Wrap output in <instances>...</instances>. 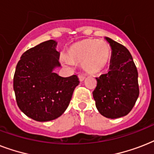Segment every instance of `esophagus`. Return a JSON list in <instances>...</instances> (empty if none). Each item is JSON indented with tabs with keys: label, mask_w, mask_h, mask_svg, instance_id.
<instances>
[{
	"label": "esophagus",
	"mask_w": 154,
	"mask_h": 154,
	"mask_svg": "<svg viewBox=\"0 0 154 154\" xmlns=\"http://www.w3.org/2000/svg\"><path fill=\"white\" fill-rule=\"evenodd\" d=\"M78 78H79V80L81 82H82V81H84L85 78V76L83 73H79V74H78Z\"/></svg>",
	"instance_id": "esophagus-1"
}]
</instances>
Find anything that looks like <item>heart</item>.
I'll use <instances>...</instances> for the list:
<instances>
[{
    "label": "heart",
    "mask_w": 154,
    "mask_h": 154,
    "mask_svg": "<svg viewBox=\"0 0 154 154\" xmlns=\"http://www.w3.org/2000/svg\"><path fill=\"white\" fill-rule=\"evenodd\" d=\"M68 56L71 60L82 62L83 67L89 73L100 72L109 62L111 56L109 45L104 42L96 40H86L70 47ZM64 61L70 63L67 58Z\"/></svg>",
    "instance_id": "obj_1"
}]
</instances>
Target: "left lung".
<instances>
[{
	"label": "left lung",
	"mask_w": 154,
	"mask_h": 154,
	"mask_svg": "<svg viewBox=\"0 0 154 154\" xmlns=\"http://www.w3.org/2000/svg\"><path fill=\"white\" fill-rule=\"evenodd\" d=\"M112 55L109 72L96 77L93 92L96 107L107 118H118L132 110L139 96L138 72L132 55L122 45L109 37Z\"/></svg>",
	"instance_id": "obj_1"
}]
</instances>
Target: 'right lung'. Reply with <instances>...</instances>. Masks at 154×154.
<instances>
[{
  "label": "right lung",
  "instance_id": "obj_1",
  "mask_svg": "<svg viewBox=\"0 0 154 154\" xmlns=\"http://www.w3.org/2000/svg\"><path fill=\"white\" fill-rule=\"evenodd\" d=\"M57 42L49 40L28 49L20 57L13 77V89L19 109L37 122L59 117L69 105L80 83L77 75L62 77Z\"/></svg>",
  "mask_w": 154,
  "mask_h": 154
}]
</instances>
